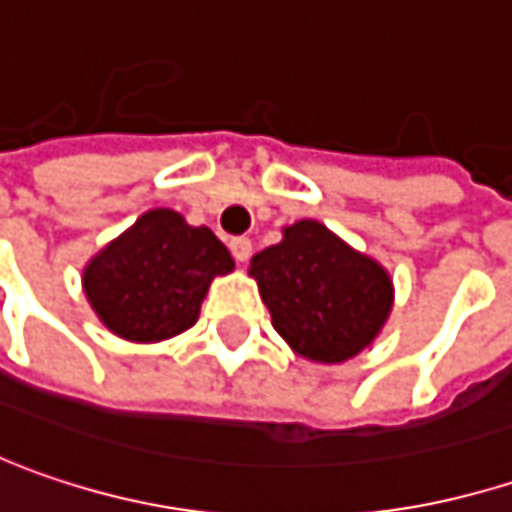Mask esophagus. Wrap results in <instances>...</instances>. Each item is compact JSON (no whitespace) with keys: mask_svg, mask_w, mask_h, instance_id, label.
Here are the masks:
<instances>
[{"mask_svg":"<svg viewBox=\"0 0 512 512\" xmlns=\"http://www.w3.org/2000/svg\"><path fill=\"white\" fill-rule=\"evenodd\" d=\"M228 249H231V255L237 263H246L249 255H252V240L249 237H231L228 240Z\"/></svg>","mask_w":512,"mask_h":512,"instance_id":"1","label":"esophagus"}]
</instances>
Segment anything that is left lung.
<instances>
[{
	"instance_id": "8db88e82",
	"label": "left lung",
	"mask_w": 512,
	"mask_h": 512,
	"mask_svg": "<svg viewBox=\"0 0 512 512\" xmlns=\"http://www.w3.org/2000/svg\"><path fill=\"white\" fill-rule=\"evenodd\" d=\"M252 278L275 330L313 362H345L371 345L391 313V281L333 231L301 220L252 257Z\"/></svg>"
}]
</instances>
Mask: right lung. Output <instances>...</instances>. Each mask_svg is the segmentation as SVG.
<instances>
[{
    "mask_svg": "<svg viewBox=\"0 0 512 512\" xmlns=\"http://www.w3.org/2000/svg\"><path fill=\"white\" fill-rule=\"evenodd\" d=\"M231 269L234 260L211 228L156 208L86 266L83 289L115 336L162 342L194 324L214 275Z\"/></svg>",
    "mask_w": 512,
    "mask_h": 512,
    "instance_id": "right-lung-1",
    "label": "right lung"
}]
</instances>
